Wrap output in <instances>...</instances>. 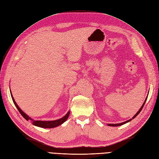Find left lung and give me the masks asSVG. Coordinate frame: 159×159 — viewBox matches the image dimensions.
Returning a JSON list of instances; mask_svg holds the SVG:
<instances>
[{
    "mask_svg": "<svg viewBox=\"0 0 159 159\" xmlns=\"http://www.w3.org/2000/svg\"><path fill=\"white\" fill-rule=\"evenodd\" d=\"M147 98V97L146 98V99H145V101L144 103L143 104V105H142V107H141V108L139 109V111H138V112H137V113L135 114V115H134V116L132 118L133 119H134V118H135L137 116H138V115L139 114V112L141 111L142 108H143V106H144V105H145V102H146ZM132 120V119H129V120H127V121H125V122H122V123H120V124H108V125H109V126H119V125H123V124H125V123H127V122H128L131 121V120Z\"/></svg>",
    "mask_w": 159,
    "mask_h": 159,
    "instance_id": "obj_1",
    "label": "left lung"
}]
</instances>
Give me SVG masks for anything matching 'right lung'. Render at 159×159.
<instances>
[{
    "instance_id": "obj_1",
    "label": "right lung",
    "mask_w": 159,
    "mask_h": 159,
    "mask_svg": "<svg viewBox=\"0 0 159 159\" xmlns=\"http://www.w3.org/2000/svg\"><path fill=\"white\" fill-rule=\"evenodd\" d=\"M11 96H12V101L14 103V105H16V108H18V111L20 112V113L21 114V116H22L26 120H27L28 121L29 120H31V123L36 125V126H39V127H41V128H55L57 126H58L59 125L62 124V123H64L66 120L69 116L70 115V111L65 115V116L61 118L59 120H53V121H40V120H34L31 119V118H30L28 116H27V114H25L21 110V109L20 108V107L18 106L17 104H16V102H15L14 101V98L12 96V95L11 94Z\"/></svg>"
}]
</instances>
